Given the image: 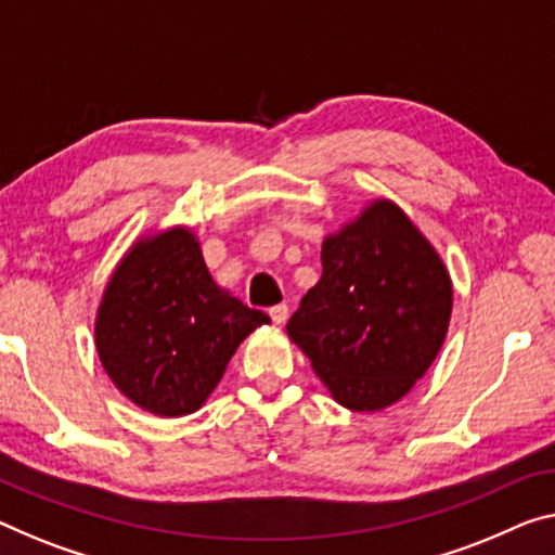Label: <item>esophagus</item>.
I'll return each instance as SVG.
<instances>
[{
  "label": "esophagus",
  "instance_id": "obj_1",
  "mask_svg": "<svg viewBox=\"0 0 555 555\" xmlns=\"http://www.w3.org/2000/svg\"><path fill=\"white\" fill-rule=\"evenodd\" d=\"M268 314H270V320L275 322V325H285V320H287V314H289V307L287 305H275V307H270Z\"/></svg>",
  "mask_w": 555,
  "mask_h": 555
}]
</instances>
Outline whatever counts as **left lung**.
<instances>
[{"instance_id": "1", "label": "left lung", "mask_w": 555, "mask_h": 555, "mask_svg": "<svg viewBox=\"0 0 555 555\" xmlns=\"http://www.w3.org/2000/svg\"><path fill=\"white\" fill-rule=\"evenodd\" d=\"M454 289L434 245L387 198L322 243V278L287 335L332 399L382 412L424 377L444 345Z\"/></svg>"}]
</instances>
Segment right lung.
<instances>
[{
  "label": "right lung",
  "instance_id": "1",
  "mask_svg": "<svg viewBox=\"0 0 555 555\" xmlns=\"http://www.w3.org/2000/svg\"><path fill=\"white\" fill-rule=\"evenodd\" d=\"M270 318L212 280L191 228L143 235L101 297L93 343L124 397L158 416L206 404L235 349Z\"/></svg>",
  "mask_w": 555,
  "mask_h": 555
}]
</instances>
